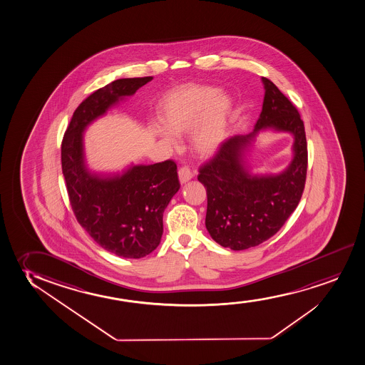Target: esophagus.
Here are the masks:
<instances>
[{
    "mask_svg": "<svg viewBox=\"0 0 365 365\" xmlns=\"http://www.w3.org/2000/svg\"><path fill=\"white\" fill-rule=\"evenodd\" d=\"M178 175H180V183H185V182H188V180L193 178V172H192L190 167L183 166L180 167V170H178Z\"/></svg>",
    "mask_w": 365,
    "mask_h": 365,
    "instance_id": "obj_1",
    "label": "esophagus"
}]
</instances>
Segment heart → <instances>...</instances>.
<instances>
[{
    "instance_id": "1",
    "label": "heart",
    "mask_w": 365,
    "mask_h": 365,
    "mask_svg": "<svg viewBox=\"0 0 365 365\" xmlns=\"http://www.w3.org/2000/svg\"><path fill=\"white\" fill-rule=\"evenodd\" d=\"M232 101L218 88L185 86L167 94L160 105L163 126L157 133L170 143L173 135L190 133L193 148L199 156L214 155L227 136V123L232 115Z\"/></svg>"
}]
</instances>
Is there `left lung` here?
I'll list each match as a JSON object with an SVG mask.
<instances>
[{"label":"left lung","mask_w":365,"mask_h":365,"mask_svg":"<svg viewBox=\"0 0 365 365\" xmlns=\"http://www.w3.org/2000/svg\"><path fill=\"white\" fill-rule=\"evenodd\" d=\"M265 96L260 118L249 135L220 145L215 156L199 167L207 190L205 227L219 245L245 250L274 237L297 208L307 175V141L299 111L279 88L262 78ZM274 128L294 135V158L279 175H251L243 153L255 133Z\"/></svg>","instance_id":"obj_1"}]
</instances>
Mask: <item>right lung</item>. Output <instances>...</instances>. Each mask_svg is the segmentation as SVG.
Returning <instances> with one entry per match:
<instances>
[{
  "label": "right lung",
  "instance_id": "obj_1",
  "mask_svg": "<svg viewBox=\"0 0 365 365\" xmlns=\"http://www.w3.org/2000/svg\"><path fill=\"white\" fill-rule=\"evenodd\" d=\"M152 81L126 78L89 95L71 116L62 141V170L76 220L105 250L128 259L151 254L161 242L163 212L180 190L172 160L130 167L123 175L91 173L84 162L88 125Z\"/></svg>",
  "mask_w": 365,
  "mask_h": 365
}]
</instances>
